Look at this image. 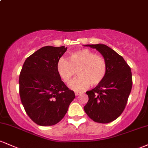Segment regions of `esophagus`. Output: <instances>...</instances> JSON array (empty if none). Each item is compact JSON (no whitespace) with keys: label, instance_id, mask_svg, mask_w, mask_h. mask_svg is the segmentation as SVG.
Returning a JSON list of instances; mask_svg holds the SVG:
<instances>
[{"label":"esophagus","instance_id":"obj_1","mask_svg":"<svg viewBox=\"0 0 148 148\" xmlns=\"http://www.w3.org/2000/svg\"><path fill=\"white\" fill-rule=\"evenodd\" d=\"M79 94H80V92H75V95L76 96H78Z\"/></svg>","mask_w":148,"mask_h":148}]
</instances>
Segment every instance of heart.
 <instances>
[{
  "mask_svg": "<svg viewBox=\"0 0 148 148\" xmlns=\"http://www.w3.org/2000/svg\"><path fill=\"white\" fill-rule=\"evenodd\" d=\"M57 71L64 82L69 84L77 71L78 76L69 85L74 91L86 89L99 84L107 72V62L104 58L88 49L76 51L69 54V60L60 58Z\"/></svg>",
  "mask_w": 148,
  "mask_h": 148,
  "instance_id": "1",
  "label": "heart"
}]
</instances>
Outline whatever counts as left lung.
I'll return each mask as SVG.
<instances>
[{"label": "left lung", "instance_id": "left-lung-1", "mask_svg": "<svg viewBox=\"0 0 148 148\" xmlns=\"http://www.w3.org/2000/svg\"><path fill=\"white\" fill-rule=\"evenodd\" d=\"M95 49L107 62L104 79L95 88L86 92L88 101L84 111L93 121L109 123L122 114L132 88L131 68L121 56L101 44L86 45Z\"/></svg>", "mask_w": 148, "mask_h": 148}]
</instances>
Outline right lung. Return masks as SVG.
Listing matches in <instances>:
<instances>
[{
	"label": "right lung",
	"mask_w": 148,
	"mask_h": 148,
	"mask_svg": "<svg viewBox=\"0 0 148 148\" xmlns=\"http://www.w3.org/2000/svg\"><path fill=\"white\" fill-rule=\"evenodd\" d=\"M67 47L47 46L27 58L19 76V95L26 113L41 126L60 121L75 98L61 80L57 62Z\"/></svg>",
	"instance_id": "right-lung-1"
}]
</instances>
